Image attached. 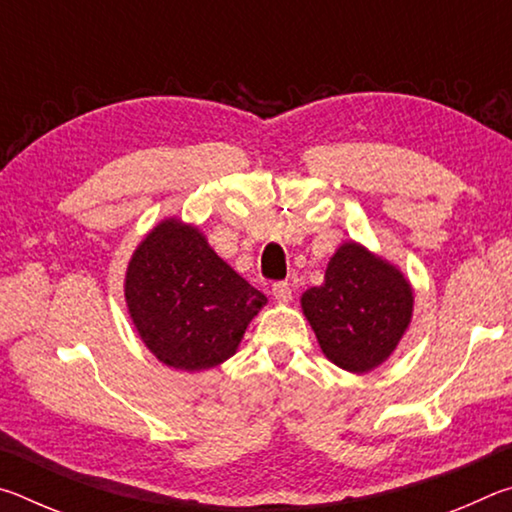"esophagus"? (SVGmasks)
<instances>
[{"instance_id":"esophagus-1","label":"esophagus","mask_w":512,"mask_h":512,"mask_svg":"<svg viewBox=\"0 0 512 512\" xmlns=\"http://www.w3.org/2000/svg\"><path fill=\"white\" fill-rule=\"evenodd\" d=\"M271 293H273V298L280 302V305H289V302L293 300V291H291L289 282H275Z\"/></svg>"}]
</instances>
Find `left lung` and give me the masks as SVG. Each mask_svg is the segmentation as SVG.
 I'll return each instance as SVG.
<instances>
[{"label":"left lung","mask_w":512,"mask_h":512,"mask_svg":"<svg viewBox=\"0 0 512 512\" xmlns=\"http://www.w3.org/2000/svg\"><path fill=\"white\" fill-rule=\"evenodd\" d=\"M300 307L325 357L363 375L400 345L413 318V287L388 259L345 241L329 257L325 282L302 293Z\"/></svg>","instance_id":"1"}]
</instances>
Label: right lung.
<instances>
[{
  "label": "right lung",
  "instance_id": "1",
  "mask_svg": "<svg viewBox=\"0 0 512 512\" xmlns=\"http://www.w3.org/2000/svg\"><path fill=\"white\" fill-rule=\"evenodd\" d=\"M124 298L153 357L187 372L228 361L268 302L214 253L196 225L176 216L162 219L135 248Z\"/></svg>",
  "mask_w": 512,
  "mask_h": 512
}]
</instances>
